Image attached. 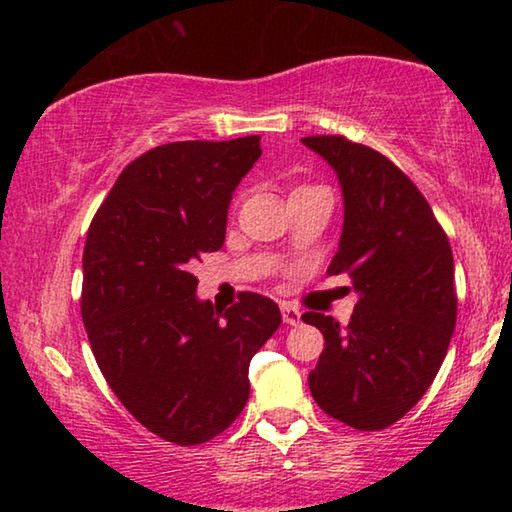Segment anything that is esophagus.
Segmentation results:
<instances>
[{
  "label": "esophagus",
  "instance_id": "obj_1",
  "mask_svg": "<svg viewBox=\"0 0 512 512\" xmlns=\"http://www.w3.org/2000/svg\"><path fill=\"white\" fill-rule=\"evenodd\" d=\"M280 310H282V321H285L287 326H298L300 316H303V314H300V310H296L294 305H287V303L282 305Z\"/></svg>",
  "mask_w": 512,
  "mask_h": 512
}]
</instances>
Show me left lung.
Masks as SVG:
<instances>
[{
  "mask_svg": "<svg viewBox=\"0 0 512 512\" xmlns=\"http://www.w3.org/2000/svg\"><path fill=\"white\" fill-rule=\"evenodd\" d=\"M335 170L344 225L328 273H348L358 294L342 328L303 314L323 332L310 392L323 412L358 431H380L410 412L442 367L456 328L453 255L433 209L383 154L344 136H305Z\"/></svg>",
  "mask_w": 512,
  "mask_h": 512,
  "instance_id": "8db88e82",
  "label": "left lung"
}]
</instances>
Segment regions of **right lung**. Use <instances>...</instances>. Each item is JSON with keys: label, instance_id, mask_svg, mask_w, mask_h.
<instances>
[{"label": "right lung", "instance_id": "1", "mask_svg": "<svg viewBox=\"0 0 512 512\" xmlns=\"http://www.w3.org/2000/svg\"><path fill=\"white\" fill-rule=\"evenodd\" d=\"M259 157V136L159 145L120 173L88 227L81 316L97 367L166 442H209L241 415L250 360L282 323L253 291L214 310L191 273L223 248L232 193Z\"/></svg>", "mask_w": 512, "mask_h": 512}]
</instances>
